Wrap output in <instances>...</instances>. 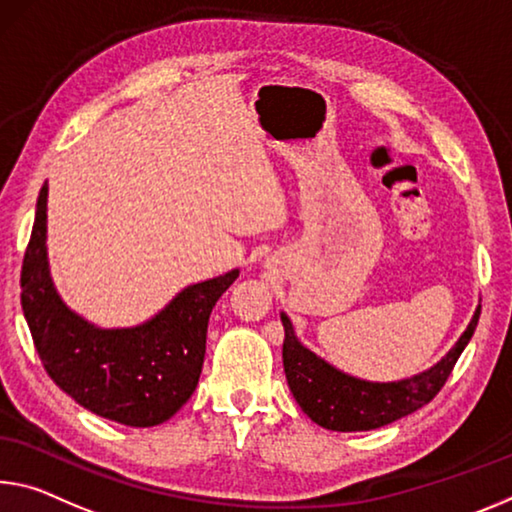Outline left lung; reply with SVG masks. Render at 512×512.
Here are the masks:
<instances>
[{"mask_svg":"<svg viewBox=\"0 0 512 512\" xmlns=\"http://www.w3.org/2000/svg\"><path fill=\"white\" fill-rule=\"evenodd\" d=\"M478 314H481V307H476L467 330L435 367L412 378L396 380V383H369V380H360L335 369L300 344L289 316L282 312L280 319L285 326L282 362H285L291 394L305 415L328 431L353 433L392 424L435 399L456 367L460 353L472 339Z\"/></svg>","mask_w":512,"mask_h":512,"instance_id":"obj_1","label":"left lung"}]
</instances>
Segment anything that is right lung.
Wrapping results in <instances>:
<instances>
[{
    "label": "right lung",
    "mask_w": 512,
    "mask_h": 512,
    "mask_svg": "<svg viewBox=\"0 0 512 512\" xmlns=\"http://www.w3.org/2000/svg\"><path fill=\"white\" fill-rule=\"evenodd\" d=\"M45 241L47 182L20 275L22 312L45 371L95 415L134 428L164 424L198 385L209 314L239 269L182 289L141 326L107 330L72 312L56 294Z\"/></svg>",
    "instance_id": "1"
}]
</instances>
